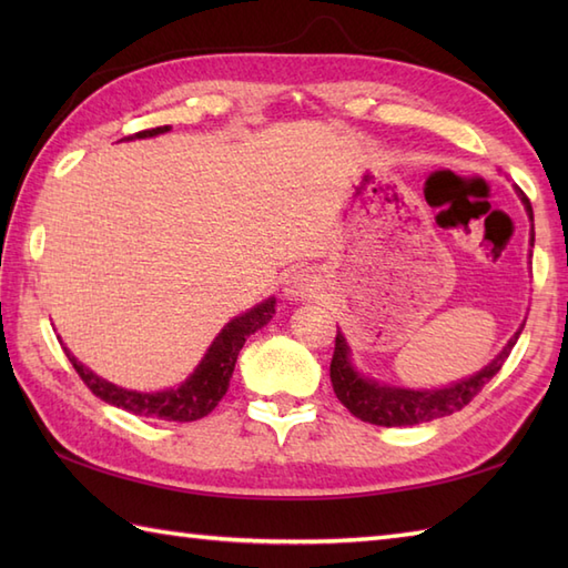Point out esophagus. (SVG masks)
<instances>
[{"mask_svg":"<svg viewBox=\"0 0 568 568\" xmlns=\"http://www.w3.org/2000/svg\"><path fill=\"white\" fill-rule=\"evenodd\" d=\"M320 291V277L312 268H297L287 275L283 293L287 300H305Z\"/></svg>","mask_w":568,"mask_h":568,"instance_id":"obj_1","label":"esophagus"}]
</instances>
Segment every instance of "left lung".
<instances>
[{"label": "left lung", "instance_id": "8db88e82", "mask_svg": "<svg viewBox=\"0 0 568 568\" xmlns=\"http://www.w3.org/2000/svg\"><path fill=\"white\" fill-rule=\"evenodd\" d=\"M515 190L525 204L529 222H535L532 204H529V200L525 197V192L520 187ZM523 327L510 336V342L503 346V352L493 358L486 368H480L478 373H474V376H468L464 381L444 385V388H432V390L403 388V385L381 383L376 378L364 376V373L354 366L352 346H348L346 336L339 329L336 332L334 356L329 366L334 393L354 417L371 422V425H378V427H413V425H422V422L446 417L452 413H458V409L474 400V397L480 393V388H484V385L503 368L505 358H508L513 352L517 336L523 334Z\"/></svg>", "mask_w": 568, "mask_h": 568}]
</instances>
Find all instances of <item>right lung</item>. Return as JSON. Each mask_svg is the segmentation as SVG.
<instances>
[{"label":"right lung","instance_id":"obj_1","mask_svg":"<svg viewBox=\"0 0 568 568\" xmlns=\"http://www.w3.org/2000/svg\"><path fill=\"white\" fill-rule=\"evenodd\" d=\"M165 131H171V126L139 131V134L126 136L124 141L153 139L159 134H165ZM273 315H275V297H268L256 307L241 312L239 317L229 320L224 324V329L214 336V342L210 344L207 352H204L195 371H192L190 376L178 385V388H165L155 393L129 390V388H122V385L104 381L88 366H82L65 344H63V352L72 364V368L78 371L82 383L88 385L100 400L110 403L114 407H122L126 413L141 415V417H153V419H165V422H195L204 415H210L212 409L220 405V400L229 388V381H232L241 346L246 344V339L253 332L265 327V324L273 320Z\"/></svg>","mask_w":568,"mask_h":568}]
</instances>
